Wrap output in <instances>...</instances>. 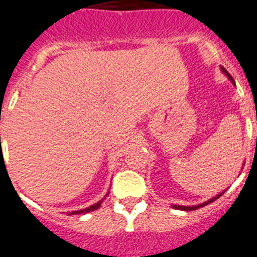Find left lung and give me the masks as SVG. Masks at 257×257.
Returning <instances> with one entry per match:
<instances>
[{
  "label": "left lung",
  "mask_w": 257,
  "mask_h": 257,
  "mask_svg": "<svg viewBox=\"0 0 257 257\" xmlns=\"http://www.w3.org/2000/svg\"><path fill=\"white\" fill-rule=\"evenodd\" d=\"M220 68H222V72H223V74L227 75V78H228V79H230L231 81H232V84H235V80H233L232 76H231V75L228 74V72H227L226 68H223V67H220ZM223 193H224V191H223ZM223 193L218 194V195H216V197L211 198V199H210V201L204 202V203L198 204V206H177V204H173L172 207H173V208H177V210H183V211H193V210H197V208H201V207H203V206H206V204H208V203H211V202L216 201V199H218L219 197H222V194H223Z\"/></svg>",
  "instance_id": "obj_1"
}]
</instances>
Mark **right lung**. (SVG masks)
<instances>
[{
    "label": "right lung",
    "mask_w": 257,
    "mask_h": 257,
    "mask_svg": "<svg viewBox=\"0 0 257 257\" xmlns=\"http://www.w3.org/2000/svg\"><path fill=\"white\" fill-rule=\"evenodd\" d=\"M101 202L103 201H100L97 202V203H95L93 206H89V207L84 208V210H79V211H74V212H71V214H85V212H89V211H95V210H97V208L101 206ZM70 214V215H71Z\"/></svg>",
    "instance_id": "add662e5"
}]
</instances>
